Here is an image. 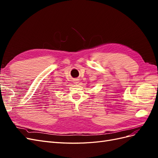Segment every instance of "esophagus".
<instances>
[{"instance_id": "1", "label": "esophagus", "mask_w": 158, "mask_h": 158, "mask_svg": "<svg viewBox=\"0 0 158 158\" xmlns=\"http://www.w3.org/2000/svg\"><path fill=\"white\" fill-rule=\"evenodd\" d=\"M79 82V80L78 79H75L74 80V83L75 84H78Z\"/></svg>"}]
</instances>
